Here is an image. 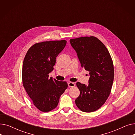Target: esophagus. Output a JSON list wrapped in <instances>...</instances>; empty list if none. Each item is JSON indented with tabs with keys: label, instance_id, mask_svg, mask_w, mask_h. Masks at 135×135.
<instances>
[{
	"label": "esophagus",
	"instance_id": "obj_1",
	"mask_svg": "<svg viewBox=\"0 0 135 135\" xmlns=\"http://www.w3.org/2000/svg\"><path fill=\"white\" fill-rule=\"evenodd\" d=\"M68 85L69 87H74L75 86V84L73 82H69L68 83Z\"/></svg>",
	"mask_w": 135,
	"mask_h": 135
}]
</instances>
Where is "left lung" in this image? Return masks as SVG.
Here are the masks:
<instances>
[{"label":"left lung","mask_w":135,"mask_h":135,"mask_svg":"<svg viewBox=\"0 0 135 135\" xmlns=\"http://www.w3.org/2000/svg\"><path fill=\"white\" fill-rule=\"evenodd\" d=\"M81 67L90 75L88 85L77 82L80 95L75 104L80 110L93 112L100 108L109 97L114 80L113 60L103 42L94 36L70 39Z\"/></svg>","instance_id":"obj_1"}]
</instances>
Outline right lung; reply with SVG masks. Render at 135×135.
Masks as SVG:
<instances>
[{"mask_svg":"<svg viewBox=\"0 0 135 135\" xmlns=\"http://www.w3.org/2000/svg\"><path fill=\"white\" fill-rule=\"evenodd\" d=\"M66 43V40L37 42L28 49L25 57L23 85L34 105L42 112L55 109L60 96L68 88L66 81L49 78V74L54 69L56 57Z\"/></svg>","mask_w":135,"mask_h":135,"instance_id":"right-lung-1","label":"right lung"}]
</instances>
